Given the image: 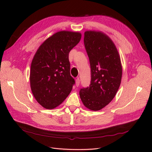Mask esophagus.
Returning a JSON list of instances; mask_svg holds the SVG:
<instances>
[{
	"label": "esophagus",
	"mask_w": 152,
	"mask_h": 152,
	"mask_svg": "<svg viewBox=\"0 0 152 152\" xmlns=\"http://www.w3.org/2000/svg\"><path fill=\"white\" fill-rule=\"evenodd\" d=\"M75 83H76V86L78 87L80 85V79L79 78H77V79L75 80Z\"/></svg>",
	"instance_id": "esophagus-1"
}]
</instances>
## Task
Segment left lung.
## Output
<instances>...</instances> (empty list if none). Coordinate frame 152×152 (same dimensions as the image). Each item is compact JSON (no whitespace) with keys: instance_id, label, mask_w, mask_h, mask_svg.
I'll return each instance as SVG.
<instances>
[{"instance_id":"8db88e82","label":"left lung","mask_w":152,"mask_h":152,"mask_svg":"<svg viewBox=\"0 0 152 152\" xmlns=\"http://www.w3.org/2000/svg\"><path fill=\"white\" fill-rule=\"evenodd\" d=\"M84 42L91 65L89 87L81 89L80 98L93 111L102 110L112 102L120 87L122 66L112 40L103 31L87 30Z\"/></svg>"}]
</instances>
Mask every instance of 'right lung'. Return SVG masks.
Masks as SVG:
<instances>
[{
    "label": "right lung",
    "mask_w": 152,
    "mask_h": 152,
    "mask_svg": "<svg viewBox=\"0 0 152 152\" xmlns=\"http://www.w3.org/2000/svg\"><path fill=\"white\" fill-rule=\"evenodd\" d=\"M78 31L62 30L44 40L31 63L30 82L35 99L42 107L53 109L65 100L72 90L68 54L80 42Z\"/></svg>",
    "instance_id": "add662e5"
}]
</instances>
